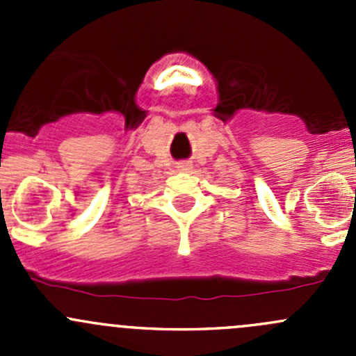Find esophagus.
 <instances>
[{"label":"esophagus","mask_w":356,"mask_h":356,"mask_svg":"<svg viewBox=\"0 0 356 356\" xmlns=\"http://www.w3.org/2000/svg\"><path fill=\"white\" fill-rule=\"evenodd\" d=\"M189 167H191V165H189V161H179L177 163V170H188Z\"/></svg>","instance_id":"34e87169"}]
</instances>
